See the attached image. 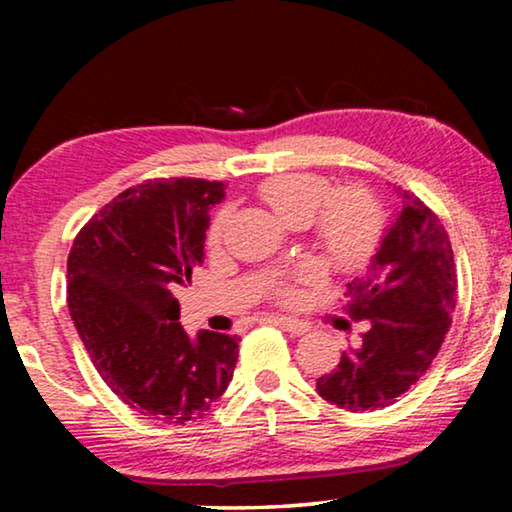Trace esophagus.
Listing matches in <instances>:
<instances>
[{"label": "esophagus", "instance_id": "esophagus-1", "mask_svg": "<svg viewBox=\"0 0 512 512\" xmlns=\"http://www.w3.org/2000/svg\"><path fill=\"white\" fill-rule=\"evenodd\" d=\"M268 321L279 328H284V331H289L291 335H305L307 331H310V324H305V321H298V319H291V317H282V314H272V317H268Z\"/></svg>", "mask_w": 512, "mask_h": 512}]
</instances>
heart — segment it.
Masks as SVG:
<instances>
[{"instance_id":"1","label":"heart","mask_w":512,"mask_h":512,"mask_svg":"<svg viewBox=\"0 0 512 512\" xmlns=\"http://www.w3.org/2000/svg\"><path fill=\"white\" fill-rule=\"evenodd\" d=\"M331 181L314 172L272 174L258 186V195L286 226L303 228L310 223L317 247L326 258L352 265L375 249L382 233V212L373 193L359 184L335 188ZM221 237V223L212 230V242ZM282 300H293L296 291L282 286Z\"/></svg>"}]
</instances>
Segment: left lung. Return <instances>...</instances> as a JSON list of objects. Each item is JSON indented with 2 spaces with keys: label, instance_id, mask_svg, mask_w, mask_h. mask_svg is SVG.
I'll return each instance as SVG.
<instances>
[{
  "label": "left lung",
  "instance_id": "8db88e82",
  "mask_svg": "<svg viewBox=\"0 0 512 512\" xmlns=\"http://www.w3.org/2000/svg\"><path fill=\"white\" fill-rule=\"evenodd\" d=\"M401 209L366 275L347 284V312L366 319L359 347L321 375L324 401L349 412L396 403L438 356L457 305V265L443 223L417 195L396 188Z\"/></svg>",
  "mask_w": 512,
  "mask_h": 512
}]
</instances>
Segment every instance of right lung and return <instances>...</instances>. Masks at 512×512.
<instances>
[{
	"label": "right lung",
	"instance_id": "add662e5",
	"mask_svg": "<svg viewBox=\"0 0 512 512\" xmlns=\"http://www.w3.org/2000/svg\"><path fill=\"white\" fill-rule=\"evenodd\" d=\"M223 181L153 179L104 205L67 258V303L107 387L160 422L198 419L228 389L237 335L179 324V286L205 261L209 209Z\"/></svg>",
	"mask_w": 512,
	"mask_h": 512
}]
</instances>
